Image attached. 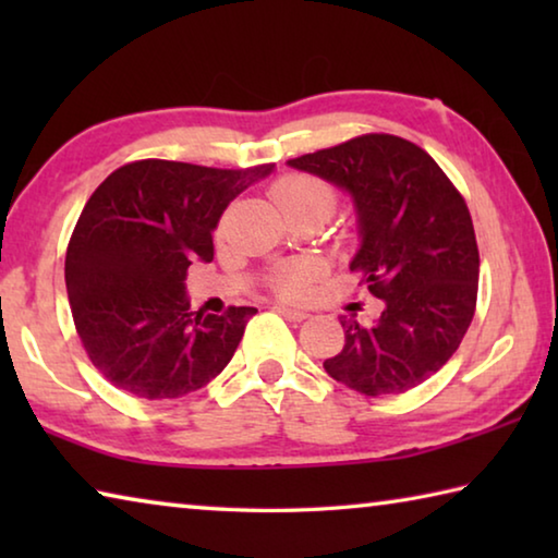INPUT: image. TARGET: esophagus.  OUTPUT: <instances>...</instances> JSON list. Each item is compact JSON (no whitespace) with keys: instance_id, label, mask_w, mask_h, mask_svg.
<instances>
[{"instance_id":"obj_1","label":"esophagus","mask_w":558,"mask_h":558,"mask_svg":"<svg viewBox=\"0 0 558 558\" xmlns=\"http://www.w3.org/2000/svg\"><path fill=\"white\" fill-rule=\"evenodd\" d=\"M272 310H276V313L286 319H290V323H302V319L307 317L305 310H295V307H286V305H276Z\"/></svg>"}]
</instances>
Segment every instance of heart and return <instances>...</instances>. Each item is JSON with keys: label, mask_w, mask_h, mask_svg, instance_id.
<instances>
[{"label": "heart", "mask_w": 558, "mask_h": 558, "mask_svg": "<svg viewBox=\"0 0 558 558\" xmlns=\"http://www.w3.org/2000/svg\"><path fill=\"white\" fill-rule=\"evenodd\" d=\"M272 202L280 206V211L290 216L305 209H319L329 214L335 206V192L332 186L325 184L323 179L307 177V174H288L278 179L270 189ZM307 268L302 266H288L278 272V288L288 295H298L305 288Z\"/></svg>", "instance_id": "obj_1"}]
</instances>
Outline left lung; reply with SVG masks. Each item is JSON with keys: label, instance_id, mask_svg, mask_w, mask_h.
<instances>
[{"label": "left lung", "instance_id": "obj_1", "mask_svg": "<svg viewBox=\"0 0 558 558\" xmlns=\"http://www.w3.org/2000/svg\"><path fill=\"white\" fill-rule=\"evenodd\" d=\"M288 167L349 194L362 270L381 315L339 317L344 347L325 359L335 381L366 396L403 393L456 354L475 315L480 253L465 202L418 145L362 135Z\"/></svg>", "mask_w": 558, "mask_h": 558}]
</instances>
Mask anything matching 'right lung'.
<instances>
[{"label":"right lung","instance_id":"right-lung-1","mask_svg":"<svg viewBox=\"0 0 558 558\" xmlns=\"http://www.w3.org/2000/svg\"><path fill=\"white\" fill-rule=\"evenodd\" d=\"M272 165L211 169L143 159L112 172L65 251V290L90 362L118 389L177 399L223 372L256 307L189 310L186 268L214 260V231Z\"/></svg>","mask_w":558,"mask_h":558}]
</instances>
